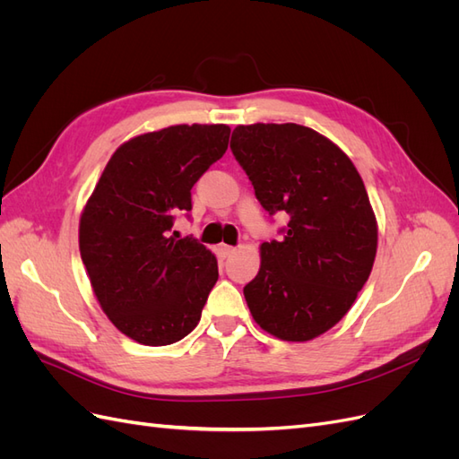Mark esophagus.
I'll use <instances>...</instances> for the list:
<instances>
[{
  "label": "esophagus",
  "instance_id": "34e87169",
  "mask_svg": "<svg viewBox=\"0 0 459 459\" xmlns=\"http://www.w3.org/2000/svg\"><path fill=\"white\" fill-rule=\"evenodd\" d=\"M233 251H235V248L230 247V245H218V255H220L221 258H226V256L233 255Z\"/></svg>",
  "mask_w": 459,
  "mask_h": 459
}]
</instances>
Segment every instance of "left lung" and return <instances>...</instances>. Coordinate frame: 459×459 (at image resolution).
<instances>
[{
	"label": "left lung",
	"instance_id": "left-lung-1",
	"mask_svg": "<svg viewBox=\"0 0 459 459\" xmlns=\"http://www.w3.org/2000/svg\"><path fill=\"white\" fill-rule=\"evenodd\" d=\"M231 152L270 216L285 212L280 241L262 243L243 293L255 322L283 341H310L351 310L373 268L377 224L352 160L300 124H251Z\"/></svg>",
	"mask_w": 459,
	"mask_h": 459
}]
</instances>
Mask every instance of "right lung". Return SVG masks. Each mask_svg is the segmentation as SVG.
<instances>
[{"label":"right lung","instance_id":"1","mask_svg":"<svg viewBox=\"0 0 459 459\" xmlns=\"http://www.w3.org/2000/svg\"><path fill=\"white\" fill-rule=\"evenodd\" d=\"M226 124H179L137 135L107 162L80 218V255L103 312L124 335L172 344L197 327L218 281L214 255L174 239L191 187L221 159ZM176 233V231H174Z\"/></svg>","mask_w":459,"mask_h":459}]
</instances>
